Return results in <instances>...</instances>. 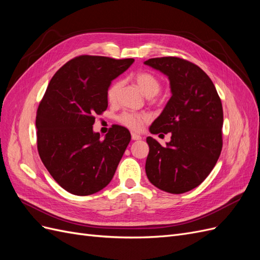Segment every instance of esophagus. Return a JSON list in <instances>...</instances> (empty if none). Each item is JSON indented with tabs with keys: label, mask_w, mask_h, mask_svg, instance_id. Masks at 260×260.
<instances>
[{
	"label": "esophagus",
	"mask_w": 260,
	"mask_h": 260,
	"mask_svg": "<svg viewBox=\"0 0 260 260\" xmlns=\"http://www.w3.org/2000/svg\"><path fill=\"white\" fill-rule=\"evenodd\" d=\"M131 138H132V140H135V141L142 139V137H141L140 135H138V133H135V132H132V133H131Z\"/></svg>",
	"instance_id": "esophagus-1"
}]
</instances>
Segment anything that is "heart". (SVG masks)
<instances>
[{
    "label": "heart",
    "instance_id": "heart-1",
    "mask_svg": "<svg viewBox=\"0 0 260 260\" xmlns=\"http://www.w3.org/2000/svg\"><path fill=\"white\" fill-rule=\"evenodd\" d=\"M137 84L139 88L142 90V92L145 94L147 98L155 96L156 94L161 89V82L155 75L151 73H140L136 77ZM123 85L122 80H116L113 82L107 90L106 96L109 103H116L119 94L121 91V88ZM149 115L147 114H138V113H131V112H123L119 116L117 117L118 122L123 124L124 127H127L131 130H140L142 128V125L149 120Z\"/></svg>",
    "mask_w": 260,
    "mask_h": 260
}]
</instances>
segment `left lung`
Here are the masks:
<instances>
[{
    "label": "left lung",
    "instance_id": "1",
    "mask_svg": "<svg viewBox=\"0 0 260 260\" xmlns=\"http://www.w3.org/2000/svg\"><path fill=\"white\" fill-rule=\"evenodd\" d=\"M144 64L168 76L172 93L149 127L153 135L171 132V141L161 146L146 138V176L165 192L185 193L207 178L221 153V100L207 74L191 61L167 56L149 58Z\"/></svg>",
    "mask_w": 260,
    "mask_h": 260
}]
</instances>
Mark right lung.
<instances>
[{"label":"right lung","mask_w":260,"mask_h":260,"mask_svg":"<svg viewBox=\"0 0 260 260\" xmlns=\"http://www.w3.org/2000/svg\"><path fill=\"white\" fill-rule=\"evenodd\" d=\"M133 58L80 55L51 79L36 118L37 145L50 175L69 193L85 196L111 182L131 135L113 124L104 140L93 132L95 115L106 111L112 80Z\"/></svg>","instance_id":"right-lung-1"}]
</instances>
